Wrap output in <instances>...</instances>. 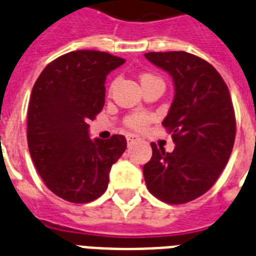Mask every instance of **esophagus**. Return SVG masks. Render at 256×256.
I'll use <instances>...</instances> for the list:
<instances>
[{
  "label": "esophagus",
  "instance_id": "esophagus-1",
  "mask_svg": "<svg viewBox=\"0 0 256 256\" xmlns=\"http://www.w3.org/2000/svg\"><path fill=\"white\" fill-rule=\"evenodd\" d=\"M126 140H128V144H132V142L138 140V136H136V134H128V136H126Z\"/></svg>",
  "mask_w": 256,
  "mask_h": 256
}]
</instances>
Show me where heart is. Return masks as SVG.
Here are the masks:
<instances>
[{
    "mask_svg": "<svg viewBox=\"0 0 256 256\" xmlns=\"http://www.w3.org/2000/svg\"><path fill=\"white\" fill-rule=\"evenodd\" d=\"M156 76L149 75V74H145V75L141 76V82L148 80V79H153ZM153 120V116L150 114H146V112H136V114L128 115L126 118V124L128 128H134V130H138V132H142L145 130Z\"/></svg>",
    "mask_w": 256,
    "mask_h": 256,
    "instance_id": "1",
    "label": "heart"
}]
</instances>
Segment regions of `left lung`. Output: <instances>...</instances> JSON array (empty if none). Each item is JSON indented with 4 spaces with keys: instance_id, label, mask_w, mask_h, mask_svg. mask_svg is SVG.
Wrapping results in <instances>:
<instances>
[{
    "instance_id": "8db88e82",
    "label": "left lung",
    "mask_w": 256,
    "mask_h": 256,
    "mask_svg": "<svg viewBox=\"0 0 256 256\" xmlns=\"http://www.w3.org/2000/svg\"><path fill=\"white\" fill-rule=\"evenodd\" d=\"M145 58L174 82L162 126L176 145L168 153L152 144V158L144 166L146 186L161 202L184 204L210 190L227 165L236 134L235 111L223 78L202 58L182 50Z\"/></svg>"
}]
</instances>
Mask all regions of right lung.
Listing matches in <instances>:
<instances>
[{"mask_svg":"<svg viewBox=\"0 0 256 256\" xmlns=\"http://www.w3.org/2000/svg\"><path fill=\"white\" fill-rule=\"evenodd\" d=\"M124 58L100 50H74L54 58L33 86L28 106V148L48 189L70 202L102 196L126 138L91 140L88 120L104 106L106 76Z\"/></svg>","mask_w":256,"mask_h":256,"instance_id":"right-lung-1","label":"right lung"}]
</instances>
